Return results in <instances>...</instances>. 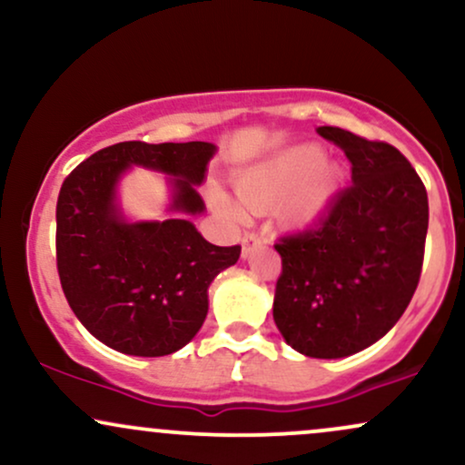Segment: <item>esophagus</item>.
I'll list each match as a JSON object with an SVG mask.
<instances>
[{
  "mask_svg": "<svg viewBox=\"0 0 465 465\" xmlns=\"http://www.w3.org/2000/svg\"><path fill=\"white\" fill-rule=\"evenodd\" d=\"M260 244H264V240L258 236V233H244L242 236V258H247V255L253 251L255 247H260Z\"/></svg>",
  "mask_w": 465,
  "mask_h": 465,
  "instance_id": "34e87169",
  "label": "esophagus"
}]
</instances>
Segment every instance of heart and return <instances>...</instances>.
<instances>
[{
    "label": "heart",
    "mask_w": 465,
    "mask_h": 465,
    "mask_svg": "<svg viewBox=\"0 0 465 465\" xmlns=\"http://www.w3.org/2000/svg\"><path fill=\"white\" fill-rule=\"evenodd\" d=\"M339 168L323 162L319 146L288 148L269 162L258 163L236 179L240 203L251 212L277 207L286 225H306L323 214L339 188ZM218 210L236 214V205L221 192L212 194Z\"/></svg>",
    "instance_id": "1"
}]
</instances>
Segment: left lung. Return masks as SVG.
I'll list each match as a JSON object with an SVG mask.
<instances>
[{
	"label": "left lung",
	"mask_w": 465,
	"mask_h": 465,
	"mask_svg": "<svg viewBox=\"0 0 465 465\" xmlns=\"http://www.w3.org/2000/svg\"><path fill=\"white\" fill-rule=\"evenodd\" d=\"M351 163L317 225L288 233L273 319L292 350L343 359L382 339L407 311L424 262L429 196L413 165L387 142L319 126Z\"/></svg>",
	"instance_id": "obj_1"
}]
</instances>
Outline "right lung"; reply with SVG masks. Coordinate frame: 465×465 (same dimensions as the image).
<instances>
[{"label": "right lung", "mask_w": 465, "mask_h": 465, "mask_svg": "<svg viewBox=\"0 0 465 465\" xmlns=\"http://www.w3.org/2000/svg\"><path fill=\"white\" fill-rule=\"evenodd\" d=\"M210 142H120L94 153L63 181L56 203V266L69 308L111 350L165 356L188 345L207 317V288L236 264L240 244L216 247L185 216L129 223L115 188L131 165L168 174L170 212L205 210L196 185Z\"/></svg>", "instance_id": "right-lung-1"}]
</instances>
